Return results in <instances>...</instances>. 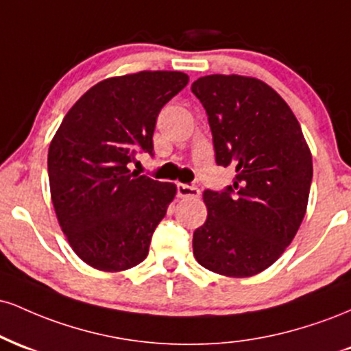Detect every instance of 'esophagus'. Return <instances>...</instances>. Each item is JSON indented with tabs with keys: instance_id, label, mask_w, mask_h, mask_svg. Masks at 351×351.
Here are the masks:
<instances>
[{
	"instance_id": "1",
	"label": "esophagus",
	"mask_w": 351,
	"mask_h": 351,
	"mask_svg": "<svg viewBox=\"0 0 351 351\" xmlns=\"http://www.w3.org/2000/svg\"><path fill=\"white\" fill-rule=\"evenodd\" d=\"M176 193H178L180 198H198L199 189L196 186H191V184L178 183L176 184Z\"/></svg>"
}]
</instances>
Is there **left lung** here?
<instances>
[{"label": "left lung", "instance_id": "obj_1", "mask_svg": "<svg viewBox=\"0 0 351 351\" xmlns=\"http://www.w3.org/2000/svg\"><path fill=\"white\" fill-rule=\"evenodd\" d=\"M191 92L206 110L216 163L236 168L223 191L204 189L208 217L193 234V254L221 276H256L299 231L312 155L291 107L263 80L213 74Z\"/></svg>", "mask_w": 351, "mask_h": 351}]
</instances>
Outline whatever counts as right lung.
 <instances>
[{
    "instance_id": "right-lung-1",
    "label": "right lung",
    "mask_w": 351,
    "mask_h": 351,
    "mask_svg": "<svg viewBox=\"0 0 351 351\" xmlns=\"http://www.w3.org/2000/svg\"><path fill=\"white\" fill-rule=\"evenodd\" d=\"M176 71H143L95 84L64 117L47 153L51 198L71 247L106 272L135 267L176 195L173 183L128 170L153 156L165 104L186 87Z\"/></svg>"
}]
</instances>
